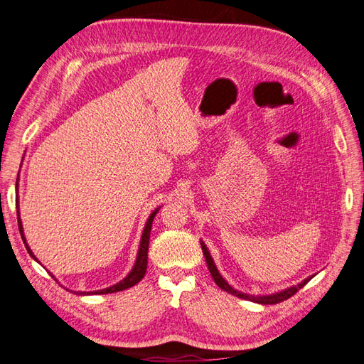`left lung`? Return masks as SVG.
Returning a JSON list of instances; mask_svg holds the SVG:
<instances>
[{
    "mask_svg": "<svg viewBox=\"0 0 364 364\" xmlns=\"http://www.w3.org/2000/svg\"><path fill=\"white\" fill-rule=\"evenodd\" d=\"M200 247H202L203 256H205L208 270H210L211 277H213V279H215L216 284H218L220 289H223V290L228 291V294H232V295H235V296H237V298L247 299V301H253V303H258V304H278V303H281V301L289 299L290 296H294L301 287H304V286L307 284V282L314 278V274H312V277H309V278H306L304 281H301L298 286L289 287V289H286V290H281V291H278V294H272V295H247V294H242V291L235 290L223 277H220V273H219L218 269H216L215 261H213L208 249H207L205 244H203L202 241H200Z\"/></svg>",
    "mask_w": 364,
    "mask_h": 364,
    "instance_id": "8db88e82",
    "label": "left lung"
}]
</instances>
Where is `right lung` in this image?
<instances>
[{
    "label": "right lung",
    "instance_id": "1",
    "mask_svg": "<svg viewBox=\"0 0 364 364\" xmlns=\"http://www.w3.org/2000/svg\"><path fill=\"white\" fill-rule=\"evenodd\" d=\"M16 187H18V182H16ZM161 208V207H159ZM159 208H156L151 215H149L146 224H145V228H144V233H141V239H140V245H139V253H137V259H136V264L134 267H132V270L127 274V278H123L120 282H117V284H114L108 289H102V290H95V291H78L77 295H105V294H114V291H120V290H125V289H129L132 286H136L137 282L145 277L146 273V265H148V245H149V233H151V225H153V219L154 216L157 215ZM16 215H18V228H20V233H21V239L23 242L26 245V249H28V253L32 256V258L35 261H38L37 258H35V255L32 253V250L29 249L28 242H26V237H24V233H23V225H21V219H20V211H16Z\"/></svg>",
    "mask_w": 364,
    "mask_h": 364
}]
</instances>
